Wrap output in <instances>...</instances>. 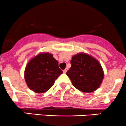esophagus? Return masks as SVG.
<instances>
[{
    "instance_id": "esophagus-1",
    "label": "esophagus",
    "mask_w": 126,
    "mask_h": 126,
    "mask_svg": "<svg viewBox=\"0 0 126 126\" xmlns=\"http://www.w3.org/2000/svg\"><path fill=\"white\" fill-rule=\"evenodd\" d=\"M67 68H65V69L63 70V73H65L66 72H67Z\"/></svg>"
}]
</instances>
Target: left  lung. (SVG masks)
Masks as SVG:
<instances>
[{"mask_svg":"<svg viewBox=\"0 0 126 126\" xmlns=\"http://www.w3.org/2000/svg\"><path fill=\"white\" fill-rule=\"evenodd\" d=\"M71 67L66 74L75 88L84 93H92L99 88L104 73L100 63L93 57L79 53L72 57Z\"/></svg>","mask_w":126,"mask_h":126,"instance_id":"obj_1","label":"left lung"}]
</instances>
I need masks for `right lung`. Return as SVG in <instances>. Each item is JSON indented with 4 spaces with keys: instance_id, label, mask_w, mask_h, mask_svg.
Segmentation results:
<instances>
[{
    "instance_id": "obj_1",
    "label": "right lung",
    "mask_w": 126,
    "mask_h": 126,
    "mask_svg": "<svg viewBox=\"0 0 126 126\" xmlns=\"http://www.w3.org/2000/svg\"><path fill=\"white\" fill-rule=\"evenodd\" d=\"M63 73L58 62L48 53H40L32 58L26 67L24 78L29 88L36 93L49 90Z\"/></svg>"
}]
</instances>
